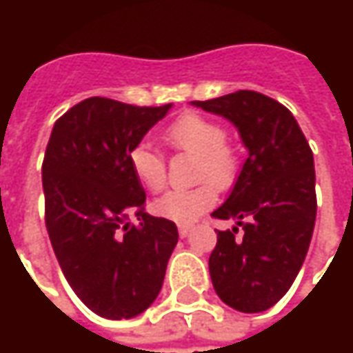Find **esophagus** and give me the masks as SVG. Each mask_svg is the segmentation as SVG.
Segmentation results:
<instances>
[{
	"mask_svg": "<svg viewBox=\"0 0 353 353\" xmlns=\"http://www.w3.org/2000/svg\"><path fill=\"white\" fill-rule=\"evenodd\" d=\"M190 232H192V225L190 224H179V234H181V237H186Z\"/></svg>",
	"mask_w": 353,
	"mask_h": 353,
	"instance_id": "34e87169",
	"label": "esophagus"
}]
</instances>
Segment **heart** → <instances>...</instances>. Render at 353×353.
<instances>
[{
	"instance_id": "obj_1",
	"label": "heart",
	"mask_w": 353,
	"mask_h": 353,
	"mask_svg": "<svg viewBox=\"0 0 353 353\" xmlns=\"http://www.w3.org/2000/svg\"><path fill=\"white\" fill-rule=\"evenodd\" d=\"M170 151L196 157L194 181L202 183L188 190H170L153 202L161 218L179 224H192L216 204V188H230L237 176L239 155L228 143V131L214 117L183 114L163 131ZM129 167L135 179L149 192H161L167 186V159L151 143H137L129 151Z\"/></svg>"
}]
</instances>
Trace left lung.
Listing matches in <instances>:
<instances>
[{
  "instance_id": "left-lung-1",
  "label": "left lung",
  "mask_w": 353,
  "mask_h": 353,
  "mask_svg": "<svg viewBox=\"0 0 353 353\" xmlns=\"http://www.w3.org/2000/svg\"><path fill=\"white\" fill-rule=\"evenodd\" d=\"M198 108L228 117L250 149L218 220L237 228L218 232L210 277L218 296L239 312H263L296 279L316 222L314 157L292 114L277 100L237 90Z\"/></svg>"
}]
</instances>
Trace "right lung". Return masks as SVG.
Returning a JSON list of instances; mask_svg holds the SVG:
<instances>
[{"label": "right lung", "mask_w": 353, "mask_h": 353, "mask_svg": "<svg viewBox=\"0 0 353 353\" xmlns=\"http://www.w3.org/2000/svg\"><path fill=\"white\" fill-rule=\"evenodd\" d=\"M169 110L94 96L59 117L48 139V237L72 291L103 319H133L153 305L179 241L174 222L145 212L129 167L131 147Z\"/></svg>", "instance_id": "add662e5"}]
</instances>
